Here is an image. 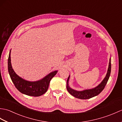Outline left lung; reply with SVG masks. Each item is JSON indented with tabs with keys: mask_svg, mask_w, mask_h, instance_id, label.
Here are the masks:
<instances>
[{
	"mask_svg": "<svg viewBox=\"0 0 122 122\" xmlns=\"http://www.w3.org/2000/svg\"><path fill=\"white\" fill-rule=\"evenodd\" d=\"M111 71V58L110 59L109 64H108V68L107 70V74L106 75L104 79L101 82L100 84H98L97 86L91 89L84 90L83 91H79L74 90L69 86V80L70 79V76L68 77V80L66 82V89L70 94H71L72 96L75 97L80 98V99H89L90 98L94 97L95 96L98 95L102 91L103 89H104L106 84L109 79Z\"/></svg>",
	"mask_w": 122,
	"mask_h": 122,
	"instance_id": "obj_1",
	"label": "left lung"
}]
</instances>
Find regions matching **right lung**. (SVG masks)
<instances>
[{"instance_id": "right-lung-1", "label": "right lung", "mask_w": 122, "mask_h": 122, "mask_svg": "<svg viewBox=\"0 0 122 122\" xmlns=\"http://www.w3.org/2000/svg\"><path fill=\"white\" fill-rule=\"evenodd\" d=\"M10 52L11 50L10 51L8 60V69L10 78L17 89L23 94L32 97H39L45 94L48 89L51 80L57 73L58 71L51 72L39 81H27L18 76L13 70L11 63Z\"/></svg>"}]
</instances>
